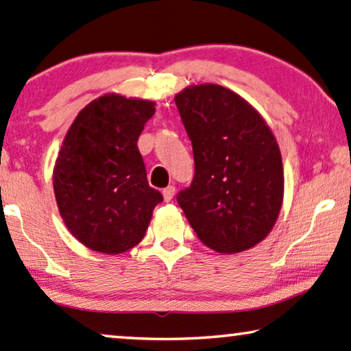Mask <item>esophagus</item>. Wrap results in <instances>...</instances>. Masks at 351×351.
<instances>
[{
    "label": "esophagus",
    "mask_w": 351,
    "mask_h": 351,
    "mask_svg": "<svg viewBox=\"0 0 351 351\" xmlns=\"http://www.w3.org/2000/svg\"><path fill=\"white\" fill-rule=\"evenodd\" d=\"M162 195H164V200L165 202H170L171 199H173L175 195V187L173 186H167L164 191H162Z\"/></svg>",
    "instance_id": "obj_1"
}]
</instances>
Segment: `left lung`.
Here are the masks:
<instances>
[{"label": "left lung", "instance_id": "left-lung-1", "mask_svg": "<svg viewBox=\"0 0 351 351\" xmlns=\"http://www.w3.org/2000/svg\"><path fill=\"white\" fill-rule=\"evenodd\" d=\"M175 103L194 151L195 175L178 204L202 243L235 254L270 234L285 194L281 152L253 105L218 84L187 86Z\"/></svg>", "mask_w": 351, "mask_h": 351}]
</instances>
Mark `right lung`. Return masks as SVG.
Segmentation results:
<instances>
[{
	"instance_id": "1",
	"label": "right lung",
	"mask_w": 351,
	"mask_h": 351,
	"mask_svg": "<svg viewBox=\"0 0 351 351\" xmlns=\"http://www.w3.org/2000/svg\"><path fill=\"white\" fill-rule=\"evenodd\" d=\"M156 103L105 93L77 112L53 165V194L71 235L86 248L121 254L151 223L159 191L147 184L136 141Z\"/></svg>"
}]
</instances>
